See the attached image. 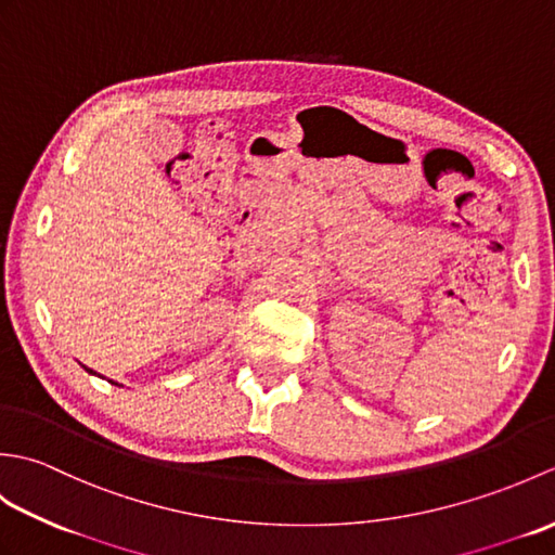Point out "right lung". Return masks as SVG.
Masks as SVG:
<instances>
[{
  "instance_id": "right-lung-1",
  "label": "right lung",
  "mask_w": 555,
  "mask_h": 555,
  "mask_svg": "<svg viewBox=\"0 0 555 555\" xmlns=\"http://www.w3.org/2000/svg\"><path fill=\"white\" fill-rule=\"evenodd\" d=\"M86 372H88V374H92V376H100V374H98V372H92V370H90V367H86ZM112 384H116V382H112ZM116 386H119V384H116Z\"/></svg>"
}]
</instances>
